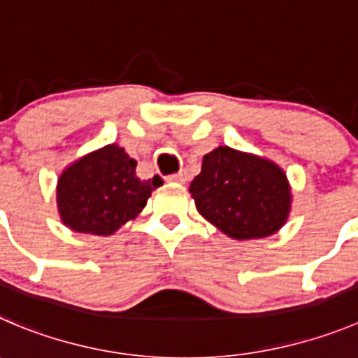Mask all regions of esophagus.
I'll use <instances>...</instances> for the list:
<instances>
[{"mask_svg":"<svg viewBox=\"0 0 358 358\" xmlns=\"http://www.w3.org/2000/svg\"><path fill=\"white\" fill-rule=\"evenodd\" d=\"M166 180H168V182H185L187 180V173L185 171H180V173H175V175H169V176H166Z\"/></svg>","mask_w":358,"mask_h":358,"instance_id":"obj_1","label":"esophagus"}]
</instances>
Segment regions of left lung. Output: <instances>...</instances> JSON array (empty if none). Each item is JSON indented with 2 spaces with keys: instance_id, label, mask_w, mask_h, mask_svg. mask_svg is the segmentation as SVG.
I'll return each mask as SVG.
<instances>
[{
  "instance_id": "obj_1",
  "label": "left lung",
  "mask_w": 358,
  "mask_h": 358,
  "mask_svg": "<svg viewBox=\"0 0 358 358\" xmlns=\"http://www.w3.org/2000/svg\"><path fill=\"white\" fill-rule=\"evenodd\" d=\"M189 192L198 212L235 240L263 238L286 222L289 185L270 160L219 146L203 157Z\"/></svg>"
}]
</instances>
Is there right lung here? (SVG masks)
<instances>
[{
	"instance_id": "add662e5",
	"label": "right lung",
	"mask_w": 358,
	"mask_h": 358,
	"mask_svg": "<svg viewBox=\"0 0 358 358\" xmlns=\"http://www.w3.org/2000/svg\"><path fill=\"white\" fill-rule=\"evenodd\" d=\"M138 162L125 150L108 145L88 153L65 169L58 180V208L70 229L92 235H111L146 206L152 190L162 185L136 176Z\"/></svg>"
}]
</instances>
